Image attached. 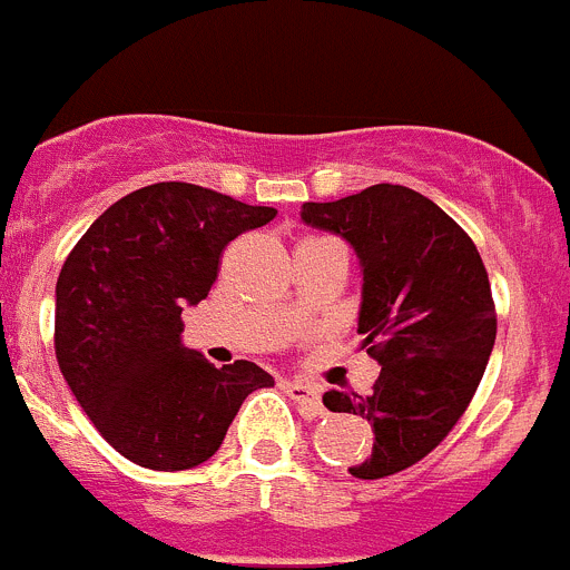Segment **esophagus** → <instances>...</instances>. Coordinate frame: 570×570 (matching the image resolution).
<instances>
[{
    "label": "esophagus",
    "mask_w": 570,
    "mask_h": 570,
    "mask_svg": "<svg viewBox=\"0 0 570 570\" xmlns=\"http://www.w3.org/2000/svg\"><path fill=\"white\" fill-rule=\"evenodd\" d=\"M282 387L288 391L291 400L299 402L305 411H311V414H322V402H320V387L314 385V382H305V380H285L282 382Z\"/></svg>",
    "instance_id": "obj_1"
}]
</instances>
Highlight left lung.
Wrapping results in <instances>:
<instances>
[{
  "instance_id": "8db88e82",
  "label": "left lung",
  "mask_w": 570,
  "mask_h": 570,
  "mask_svg": "<svg viewBox=\"0 0 570 570\" xmlns=\"http://www.w3.org/2000/svg\"><path fill=\"white\" fill-rule=\"evenodd\" d=\"M302 223L342 236L362 268V347L382 365L367 396L328 391V411L374 425V451L347 468L380 480L428 456L465 414L497 340L491 282L471 236L405 185L305 203Z\"/></svg>"
}]
</instances>
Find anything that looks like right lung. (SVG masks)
Wrapping results in <instances>:
<instances>
[{"instance_id":"1","label":"right lung","mask_w":570,"mask_h":570,"mask_svg":"<svg viewBox=\"0 0 570 570\" xmlns=\"http://www.w3.org/2000/svg\"><path fill=\"white\" fill-rule=\"evenodd\" d=\"M276 208L203 185L156 183L85 230L57 279V360L99 434L150 471H185L219 451L245 396L274 376L248 360L214 367L183 345L225 245Z\"/></svg>"}]
</instances>
